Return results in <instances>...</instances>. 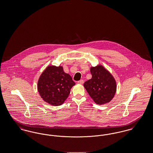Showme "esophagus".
Instances as JSON below:
<instances>
[{"label":"esophagus","mask_w":153,"mask_h":153,"mask_svg":"<svg viewBox=\"0 0 153 153\" xmlns=\"http://www.w3.org/2000/svg\"><path fill=\"white\" fill-rule=\"evenodd\" d=\"M77 83H78V84H82L84 83V80H80V81H79L77 82Z\"/></svg>","instance_id":"34e87169"}]
</instances>
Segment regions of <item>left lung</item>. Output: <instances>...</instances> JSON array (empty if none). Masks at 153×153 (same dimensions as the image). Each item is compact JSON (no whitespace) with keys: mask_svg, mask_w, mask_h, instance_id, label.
Here are the masks:
<instances>
[{"mask_svg":"<svg viewBox=\"0 0 153 153\" xmlns=\"http://www.w3.org/2000/svg\"><path fill=\"white\" fill-rule=\"evenodd\" d=\"M92 78L84 87L95 103L102 105L109 102L117 92V82L113 76L103 66L91 67Z\"/></svg>","mask_w":153,"mask_h":153,"instance_id":"obj_1","label":"left lung"}]
</instances>
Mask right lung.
Returning <instances> with one entry per match:
<instances>
[{
	"instance_id": "obj_1",
	"label": "right lung",
	"mask_w": 153,
	"mask_h": 153,
	"mask_svg": "<svg viewBox=\"0 0 153 153\" xmlns=\"http://www.w3.org/2000/svg\"><path fill=\"white\" fill-rule=\"evenodd\" d=\"M75 84L70 74L64 71L62 66L49 65L41 74L37 89L45 102L58 106L65 101Z\"/></svg>"
}]
</instances>
